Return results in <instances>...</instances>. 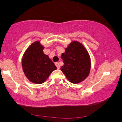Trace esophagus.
<instances>
[{
  "label": "esophagus",
  "mask_w": 122,
  "mask_h": 122,
  "mask_svg": "<svg viewBox=\"0 0 122 122\" xmlns=\"http://www.w3.org/2000/svg\"><path fill=\"white\" fill-rule=\"evenodd\" d=\"M55 66H56V68H57L58 69H59L60 68V64L58 63V62H55Z\"/></svg>",
  "instance_id": "34e87169"
}]
</instances>
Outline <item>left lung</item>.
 Segmentation results:
<instances>
[{
	"instance_id": "obj_1",
	"label": "left lung",
	"mask_w": 122,
	"mask_h": 122,
	"mask_svg": "<svg viewBox=\"0 0 122 122\" xmlns=\"http://www.w3.org/2000/svg\"><path fill=\"white\" fill-rule=\"evenodd\" d=\"M61 58L64 66L62 72L71 83L77 84L83 81L90 71V58L88 52L81 44L73 41L62 53Z\"/></svg>"
}]
</instances>
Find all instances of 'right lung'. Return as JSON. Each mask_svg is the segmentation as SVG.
<instances>
[{
	"label": "right lung",
	"instance_id": "1",
	"mask_svg": "<svg viewBox=\"0 0 122 122\" xmlns=\"http://www.w3.org/2000/svg\"><path fill=\"white\" fill-rule=\"evenodd\" d=\"M44 48L39 42L33 43L25 51L22 61L26 77L36 84L44 83L56 69L48 56L44 54Z\"/></svg>",
	"mask_w": 122,
	"mask_h": 122
}]
</instances>
